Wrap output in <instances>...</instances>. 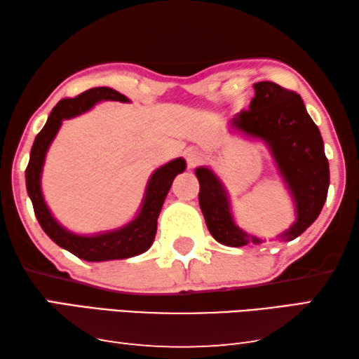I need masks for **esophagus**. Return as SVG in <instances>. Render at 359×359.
I'll return each mask as SVG.
<instances>
[{
    "mask_svg": "<svg viewBox=\"0 0 359 359\" xmlns=\"http://www.w3.org/2000/svg\"><path fill=\"white\" fill-rule=\"evenodd\" d=\"M198 161H199V155L198 154H188V166H194V165H198Z\"/></svg>",
    "mask_w": 359,
    "mask_h": 359,
    "instance_id": "34e87169",
    "label": "esophagus"
}]
</instances>
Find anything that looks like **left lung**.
Here are the masks:
<instances>
[{
  "label": "left lung",
  "mask_w": 359,
  "mask_h": 359,
  "mask_svg": "<svg viewBox=\"0 0 359 359\" xmlns=\"http://www.w3.org/2000/svg\"><path fill=\"white\" fill-rule=\"evenodd\" d=\"M254 93L250 108L231 121V130L262 141L270 151L295 205V221L276 238L290 242L314 223L327 201L330 166L323 140L297 93L271 81L256 83ZM194 174L199 180L201 210L217 242L226 246L265 242L236 224L229 193L210 168L199 166Z\"/></svg>",
  "instance_id": "left-lung-1"
}]
</instances>
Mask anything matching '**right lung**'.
<instances>
[{
    "label": "right lung",
    "mask_w": 359,
    "mask_h": 359,
    "mask_svg": "<svg viewBox=\"0 0 359 359\" xmlns=\"http://www.w3.org/2000/svg\"><path fill=\"white\" fill-rule=\"evenodd\" d=\"M103 100H116L128 103L130 100L111 88H93L80 94L75 99H64L51 109L48 121L41 133L36 136L31 147L29 163L26 168V190L34 207L36 218L43 232L64 250L88 262H103V260L128 259L146 252L152 246L155 233H157V219L163 202L166 199L169 188L172 185L175 175L184 172L187 163L184 158H174L166 165L160 166L152 172L149 179L142 198L138 215L117 229L97 232L93 236H81L66 229L50 212L47 202L42 194V171L47 152L60 132L64 119H72Z\"/></svg>",
    "instance_id": "obj_1"
}]
</instances>
